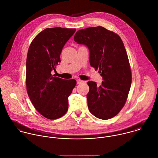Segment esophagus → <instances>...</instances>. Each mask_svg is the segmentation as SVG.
<instances>
[{
	"instance_id": "34e87169",
	"label": "esophagus",
	"mask_w": 158,
	"mask_h": 158,
	"mask_svg": "<svg viewBox=\"0 0 158 158\" xmlns=\"http://www.w3.org/2000/svg\"><path fill=\"white\" fill-rule=\"evenodd\" d=\"M84 81H82V80H81L80 79H77V84H81V83H83Z\"/></svg>"
}]
</instances>
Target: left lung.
I'll return each mask as SVG.
<instances>
[{
	"label": "left lung",
	"instance_id": "obj_1",
	"mask_svg": "<svg viewBox=\"0 0 158 158\" xmlns=\"http://www.w3.org/2000/svg\"><path fill=\"white\" fill-rule=\"evenodd\" d=\"M74 41L88 47L90 65L95 70L99 69L104 80L99 86L96 82H88L89 110L98 118H111L124 106L131 83L124 44L118 35L102 27L78 30Z\"/></svg>",
	"mask_w": 158,
	"mask_h": 158
}]
</instances>
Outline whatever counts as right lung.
<instances>
[{"label":"right lung","mask_w":158,"mask_h":158,"mask_svg":"<svg viewBox=\"0 0 158 158\" xmlns=\"http://www.w3.org/2000/svg\"><path fill=\"white\" fill-rule=\"evenodd\" d=\"M76 29L46 28L32 41L27 54L26 85L28 96L40 114L54 120L68 110V98L77 81L54 77L62 49Z\"/></svg>","instance_id":"obj_1"}]
</instances>
